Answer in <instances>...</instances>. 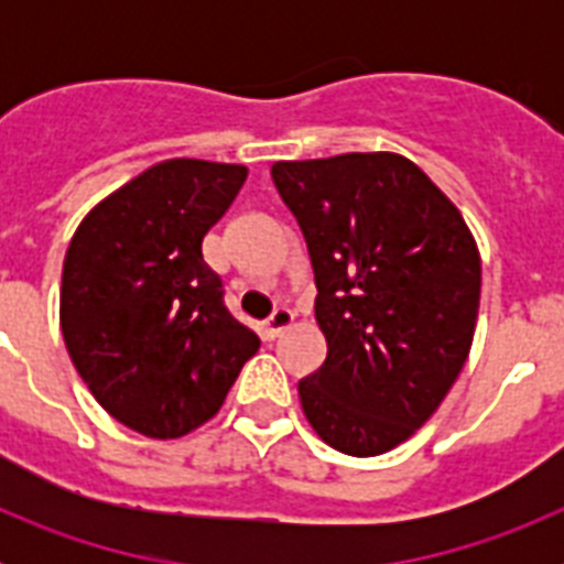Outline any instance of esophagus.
<instances>
[{"label": "esophagus", "instance_id": "34e87169", "mask_svg": "<svg viewBox=\"0 0 564 564\" xmlns=\"http://www.w3.org/2000/svg\"><path fill=\"white\" fill-rule=\"evenodd\" d=\"M293 322H296V316H293L288 307H279V311H273V316L268 318L265 325H262V336H265L268 341H273V338H279L285 330H291Z\"/></svg>", "mask_w": 564, "mask_h": 564}]
</instances>
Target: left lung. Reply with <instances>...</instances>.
Here are the masks:
<instances>
[{"instance_id":"left-lung-1","label":"left lung","mask_w":564,"mask_h":564,"mask_svg":"<svg viewBox=\"0 0 564 564\" xmlns=\"http://www.w3.org/2000/svg\"><path fill=\"white\" fill-rule=\"evenodd\" d=\"M316 273L327 358L299 381L333 449L376 457L435 415L475 341L480 251L460 208L403 154L276 161Z\"/></svg>"}]
</instances>
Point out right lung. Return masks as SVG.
Here are the masks:
<instances>
[{"label": "right lung", "instance_id": "add662e5", "mask_svg": "<svg viewBox=\"0 0 564 564\" xmlns=\"http://www.w3.org/2000/svg\"><path fill=\"white\" fill-rule=\"evenodd\" d=\"M246 177L239 163H154L89 208L69 239L58 296L69 358L104 410L152 441L217 415L259 350L203 259V237Z\"/></svg>", "mask_w": 564, "mask_h": 564}]
</instances>
